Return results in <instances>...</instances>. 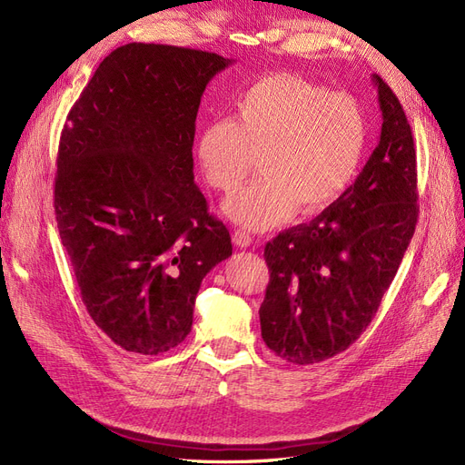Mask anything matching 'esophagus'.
I'll use <instances>...</instances> for the list:
<instances>
[{"label":"esophagus","mask_w":465,"mask_h":465,"mask_svg":"<svg viewBox=\"0 0 465 465\" xmlns=\"http://www.w3.org/2000/svg\"><path fill=\"white\" fill-rule=\"evenodd\" d=\"M233 243H235L237 247L247 249L251 243H253V237H251L245 230H235V232H233Z\"/></svg>","instance_id":"obj_1"}]
</instances>
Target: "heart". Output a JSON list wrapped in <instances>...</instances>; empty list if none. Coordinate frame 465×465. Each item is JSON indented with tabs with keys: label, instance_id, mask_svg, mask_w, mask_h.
<instances>
[{
	"label": "heart",
	"instance_id": "heart-1",
	"mask_svg": "<svg viewBox=\"0 0 465 465\" xmlns=\"http://www.w3.org/2000/svg\"><path fill=\"white\" fill-rule=\"evenodd\" d=\"M233 118L204 123L196 159L212 189L233 191L261 155L262 177L223 203L249 232L271 230L294 212L323 210L354 183L368 143L361 104L296 74H271L237 95Z\"/></svg>",
	"mask_w": 465,
	"mask_h": 465
}]
</instances>
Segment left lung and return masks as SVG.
<instances>
[{
    "mask_svg": "<svg viewBox=\"0 0 465 465\" xmlns=\"http://www.w3.org/2000/svg\"><path fill=\"white\" fill-rule=\"evenodd\" d=\"M381 111L376 150L341 198L264 247L271 281L261 335L292 364L327 361L362 335L400 269L419 216L411 126L388 84L372 75Z\"/></svg>",
    "mask_w": 465,
    "mask_h": 465,
    "instance_id": "left-lung-1",
    "label": "left lung"
}]
</instances>
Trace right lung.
<instances>
[{
	"label": "right lung",
	"instance_id": "1",
	"mask_svg": "<svg viewBox=\"0 0 465 465\" xmlns=\"http://www.w3.org/2000/svg\"><path fill=\"white\" fill-rule=\"evenodd\" d=\"M233 60L130 43L93 74L62 130L54 210L82 300L128 352L162 354L191 333L203 278L232 255L193 173L194 121Z\"/></svg>",
	"mask_w": 465,
	"mask_h": 465
}]
</instances>
